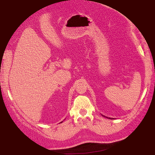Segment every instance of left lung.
I'll return each instance as SVG.
<instances>
[{
    "label": "left lung",
    "mask_w": 155,
    "mask_h": 155,
    "mask_svg": "<svg viewBox=\"0 0 155 155\" xmlns=\"http://www.w3.org/2000/svg\"><path fill=\"white\" fill-rule=\"evenodd\" d=\"M106 118H108V117H106ZM109 119H111V118H109Z\"/></svg>",
    "instance_id": "8db88e82"
}]
</instances>
